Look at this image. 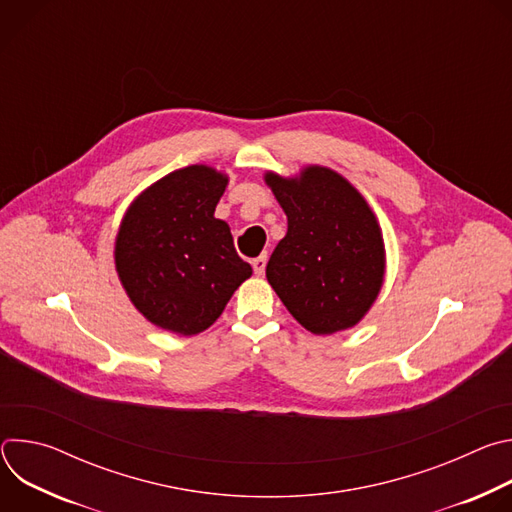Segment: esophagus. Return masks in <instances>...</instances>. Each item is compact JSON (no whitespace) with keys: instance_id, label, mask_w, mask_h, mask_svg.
Returning a JSON list of instances; mask_svg holds the SVG:
<instances>
[{"instance_id":"34e87169","label":"esophagus","mask_w":512,"mask_h":512,"mask_svg":"<svg viewBox=\"0 0 512 512\" xmlns=\"http://www.w3.org/2000/svg\"><path fill=\"white\" fill-rule=\"evenodd\" d=\"M251 263H253V271H255V275H263V273H265V267H267V253H263V255L255 257Z\"/></svg>"}]
</instances>
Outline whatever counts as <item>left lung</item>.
<instances>
[{
    "mask_svg": "<svg viewBox=\"0 0 512 512\" xmlns=\"http://www.w3.org/2000/svg\"><path fill=\"white\" fill-rule=\"evenodd\" d=\"M287 214V233L265 275L306 330L352 328L377 300L385 277V243L371 206L330 168L308 166L298 178L265 174Z\"/></svg>",
    "mask_w": 512,
    "mask_h": 512,
    "instance_id": "1",
    "label": "left lung"
}]
</instances>
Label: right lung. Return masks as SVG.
<instances>
[{
	"instance_id": "right-lung-1",
	"label": "right lung",
	"mask_w": 512,
	"mask_h": 512,
	"mask_svg": "<svg viewBox=\"0 0 512 512\" xmlns=\"http://www.w3.org/2000/svg\"><path fill=\"white\" fill-rule=\"evenodd\" d=\"M229 178L208 166L176 170L123 216L115 267L133 306L158 328L192 336L216 322L253 269L214 208Z\"/></svg>"
}]
</instances>
